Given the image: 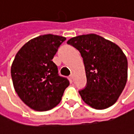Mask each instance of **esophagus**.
<instances>
[{
  "instance_id": "esophagus-1",
  "label": "esophagus",
  "mask_w": 134,
  "mask_h": 134,
  "mask_svg": "<svg viewBox=\"0 0 134 134\" xmlns=\"http://www.w3.org/2000/svg\"><path fill=\"white\" fill-rule=\"evenodd\" d=\"M70 78L72 81H74V74L73 73L70 75Z\"/></svg>"
}]
</instances>
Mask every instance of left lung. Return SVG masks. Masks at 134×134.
Returning <instances> with one entry per match:
<instances>
[{
    "instance_id": "1",
    "label": "left lung",
    "mask_w": 134,
    "mask_h": 134,
    "mask_svg": "<svg viewBox=\"0 0 134 134\" xmlns=\"http://www.w3.org/2000/svg\"><path fill=\"white\" fill-rule=\"evenodd\" d=\"M67 44L83 58L87 84L79 94L95 109H105L118 100L127 81V59L114 42L96 34L73 37Z\"/></svg>"
}]
</instances>
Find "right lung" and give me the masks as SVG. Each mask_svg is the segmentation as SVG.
I'll use <instances>...</instances> for the list:
<instances>
[{"label":"right lung","instance_id":"obj_1","mask_svg":"<svg viewBox=\"0 0 134 134\" xmlns=\"http://www.w3.org/2000/svg\"><path fill=\"white\" fill-rule=\"evenodd\" d=\"M65 37L48 34L26 42L17 53L11 74L14 90L21 101L36 111H47L61 101L69 85L58 74L53 58Z\"/></svg>","mask_w":134,"mask_h":134}]
</instances>
